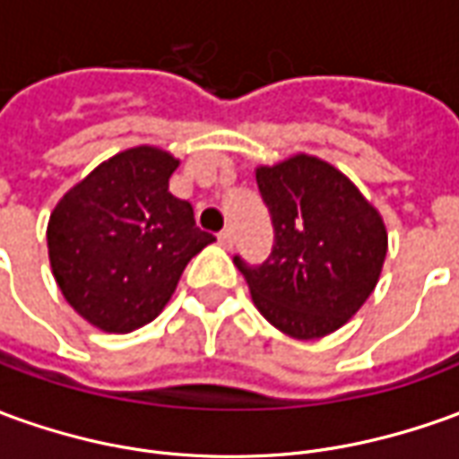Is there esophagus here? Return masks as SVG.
<instances>
[{
	"label": "esophagus",
	"mask_w": 459,
	"mask_h": 459,
	"mask_svg": "<svg viewBox=\"0 0 459 459\" xmlns=\"http://www.w3.org/2000/svg\"><path fill=\"white\" fill-rule=\"evenodd\" d=\"M217 239H220V245H222L224 249H232V245H235V232H232V230H222Z\"/></svg>",
	"instance_id": "obj_1"
}]
</instances>
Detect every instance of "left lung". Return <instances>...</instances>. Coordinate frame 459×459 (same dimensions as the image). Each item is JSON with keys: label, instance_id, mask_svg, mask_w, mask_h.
I'll list each match as a JSON object with an SVG mask.
<instances>
[{"label": "left lung", "instance_id": "1", "mask_svg": "<svg viewBox=\"0 0 459 459\" xmlns=\"http://www.w3.org/2000/svg\"><path fill=\"white\" fill-rule=\"evenodd\" d=\"M274 245L262 264L239 255L262 317L297 340L340 330L380 280L387 232L377 210L332 164L297 154L257 169Z\"/></svg>", "mask_w": 459, "mask_h": 459}]
</instances>
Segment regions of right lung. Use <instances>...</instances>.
Listing matches in <instances>:
<instances>
[{"label":"right lung","mask_w":459,"mask_h":459,"mask_svg":"<svg viewBox=\"0 0 459 459\" xmlns=\"http://www.w3.org/2000/svg\"><path fill=\"white\" fill-rule=\"evenodd\" d=\"M177 160L134 147L102 162L49 217L47 247L65 299L94 327L132 332L169 302L187 262L214 237L169 192Z\"/></svg>","instance_id":"right-lung-1"}]
</instances>
